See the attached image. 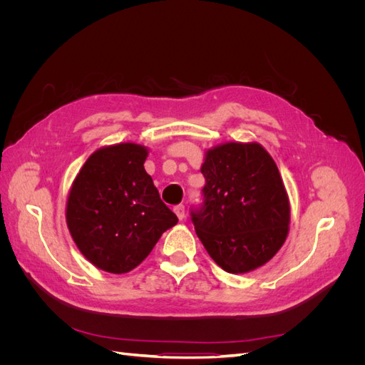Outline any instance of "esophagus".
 Instances as JSON below:
<instances>
[{
	"mask_svg": "<svg viewBox=\"0 0 365 365\" xmlns=\"http://www.w3.org/2000/svg\"><path fill=\"white\" fill-rule=\"evenodd\" d=\"M173 212H175L176 216H178V219H184V216H185V207H184L182 204L176 205V207L173 208Z\"/></svg>",
	"mask_w": 365,
	"mask_h": 365,
	"instance_id": "esophagus-1",
	"label": "esophagus"
}]
</instances>
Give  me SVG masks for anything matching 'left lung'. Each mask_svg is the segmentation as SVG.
Returning a JSON list of instances; mask_svg holds the SVG:
<instances>
[{
    "mask_svg": "<svg viewBox=\"0 0 365 365\" xmlns=\"http://www.w3.org/2000/svg\"><path fill=\"white\" fill-rule=\"evenodd\" d=\"M202 205L193 210L196 235L230 274L269 262L284 244L291 207L272 157L259 143H224L205 152Z\"/></svg>",
    "mask_w": 365,
    "mask_h": 365,
    "instance_id": "left-lung-1",
    "label": "left lung"
}]
</instances>
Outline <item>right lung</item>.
I'll return each mask as SVG.
<instances>
[{"label": "right lung", "instance_id": "add662e5", "mask_svg": "<svg viewBox=\"0 0 365 365\" xmlns=\"http://www.w3.org/2000/svg\"><path fill=\"white\" fill-rule=\"evenodd\" d=\"M148 153L135 143L101 148L73 181L67 225L77 248L98 269L132 271L178 222L145 170Z\"/></svg>", "mask_w": 365, "mask_h": 365}]
</instances>
